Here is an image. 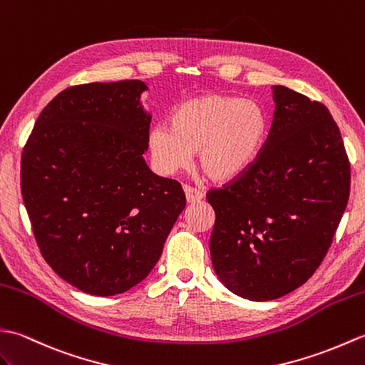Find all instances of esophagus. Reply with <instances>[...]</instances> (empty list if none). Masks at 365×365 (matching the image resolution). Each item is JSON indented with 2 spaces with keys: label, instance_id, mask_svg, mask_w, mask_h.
<instances>
[{
  "label": "esophagus",
  "instance_id": "1",
  "mask_svg": "<svg viewBox=\"0 0 365 365\" xmlns=\"http://www.w3.org/2000/svg\"><path fill=\"white\" fill-rule=\"evenodd\" d=\"M184 193H185V200H187V203H197V201L203 198V192L198 189H193L190 185H184Z\"/></svg>",
  "mask_w": 365,
  "mask_h": 365
}]
</instances>
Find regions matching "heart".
Here are the masks:
<instances>
[{
	"instance_id": "heart-1",
	"label": "heart",
	"mask_w": 365,
	"mask_h": 365,
	"mask_svg": "<svg viewBox=\"0 0 365 365\" xmlns=\"http://www.w3.org/2000/svg\"><path fill=\"white\" fill-rule=\"evenodd\" d=\"M269 129V115L261 103L210 92L181 103L173 112L172 126H153L147 143L160 175L187 168L198 151L200 168L209 180L228 182L257 160Z\"/></svg>"
}]
</instances>
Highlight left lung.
<instances>
[{"instance_id":"left-lung-1","label":"left lung","mask_w":365,"mask_h":365,"mask_svg":"<svg viewBox=\"0 0 365 365\" xmlns=\"http://www.w3.org/2000/svg\"><path fill=\"white\" fill-rule=\"evenodd\" d=\"M273 88V123L257 160L207 193L209 250L226 289L251 302L292 292L319 269L350 195V162L327 106Z\"/></svg>"}]
</instances>
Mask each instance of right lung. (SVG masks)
<instances>
[{
	"mask_svg": "<svg viewBox=\"0 0 365 365\" xmlns=\"http://www.w3.org/2000/svg\"><path fill=\"white\" fill-rule=\"evenodd\" d=\"M143 81L62 91L21 155V195L40 253L86 294H123L148 277L185 207L181 184L148 168Z\"/></svg>",
	"mask_w": 365,
	"mask_h": 365,
	"instance_id": "add662e5",
	"label": "right lung"
}]
</instances>
